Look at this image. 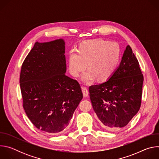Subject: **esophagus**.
<instances>
[{
    "instance_id": "obj_1",
    "label": "esophagus",
    "mask_w": 159,
    "mask_h": 159,
    "mask_svg": "<svg viewBox=\"0 0 159 159\" xmlns=\"http://www.w3.org/2000/svg\"><path fill=\"white\" fill-rule=\"evenodd\" d=\"M82 93L84 97L87 98L89 95V92H88V89L85 87H82Z\"/></svg>"
}]
</instances>
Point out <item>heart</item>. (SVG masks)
<instances>
[{
  "label": "heart",
  "instance_id": "b5f03b06",
  "mask_svg": "<svg viewBox=\"0 0 159 159\" xmlns=\"http://www.w3.org/2000/svg\"><path fill=\"white\" fill-rule=\"evenodd\" d=\"M120 57V48L115 43L103 39L88 41L80 45L79 51L70 52L69 70L73 76L78 77L88 64L89 69L82 74L81 80L87 84L97 78L104 81L114 73Z\"/></svg>",
  "mask_w": 159,
  "mask_h": 159
}]
</instances>
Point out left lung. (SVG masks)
Here are the masks:
<instances>
[{"mask_svg": "<svg viewBox=\"0 0 159 159\" xmlns=\"http://www.w3.org/2000/svg\"><path fill=\"white\" fill-rule=\"evenodd\" d=\"M143 76L138 60L127 45L120 64L106 82L90 86V99L102 128L116 131L140 109Z\"/></svg>", "mask_w": 159, "mask_h": 159, "instance_id": "8db88e82", "label": "left lung"}]
</instances>
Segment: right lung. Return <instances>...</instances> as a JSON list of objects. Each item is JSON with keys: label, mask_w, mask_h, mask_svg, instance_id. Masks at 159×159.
<instances>
[{"label": "right lung", "mask_w": 159, "mask_h": 159, "mask_svg": "<svg viewBox=\"0 0 159 159\" xmlns=\"http://www.w3.org/2000/svg\"><path fill=\"white\" fill-rule=\"evenodd\" d=\"M65 42L36 41L21 67L23 107L39 129L56 134L69 125L83 98L79 82L65 75Z\"/></svg>", "instance_id": "right-lung-1"}]
</instances>
